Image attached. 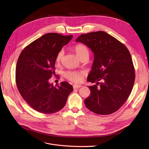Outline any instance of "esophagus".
<instances>
[{"mask_svg": "<svg viewBox=\"0 0 149 149\" xmlns=\"http://www.w3.org/2000/svg\"><path fill=\"white\" fill-rule=\"evenodd\" d=\"M81 86H82L81 85L74 84V85H73V88H80Z\"/></svg>", "mask_w": 149, "mask_h": 149, "instance_id": "esophagus-1", "label": "esophagus"}]
</instances>
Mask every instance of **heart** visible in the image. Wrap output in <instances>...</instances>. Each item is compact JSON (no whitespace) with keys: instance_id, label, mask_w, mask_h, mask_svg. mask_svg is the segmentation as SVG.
<instances>
[{"instance_id":"obj_1","label":"heart","mask_w":149,"mask_h":149,"mask_svg":"<svg viewBox=\"0 0 149 149\" xmlns=\"http://www.w3.org/2000/svg\"><path fill=\"white\" fill-rule=\"evenodd\" d=\"M74 49L80 58L83 57L89 56V52L87 47L83 44H77L75 45L74 47ZM63 54V50H61L57 53L56 56V61L57 62H60L62 61ZM84 75V74L83 72L80 71H67L64 73V76L68 80L77 83L82 81Z\"/></svg>"}]
</instances>
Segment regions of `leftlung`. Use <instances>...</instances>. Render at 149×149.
<instances>
[{"instance_id":"obj_1","label":"left lung","mask_w":149,"mask_h":149,"mask_svg":"<svg viewBox=\"0 0 149 149\" xmlns=\"http://www.w3.org/2000/svg\"><path fill=\"white\" fill-rule=\"evenodd\" d=\"M90 48L94 61L87 80L91 95L84 100L86 107L101 115L112 114L130 96L135 81L131 54L126 46L103 31L81 34L75 40Z\"/></svg>"}]
</instances>
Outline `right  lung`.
<instances>
[{"mask_svg":"<svg viewBox=\"0 0 149 149\" xmlns=\"http://www.w3.org/2000/svg\"><path fill=\"white\" fill-rule=\"evenodd\" d=\"M72 37L57 33L45 34L27 45L18 57L15 70L18 90L27 104L39 113L60 111L73 91L66 81L56 87L49 83L54 73L57 53Z\"/></svg>","mask_w":149,"mask_h":149,"instance_id":"add662e5","label":"right lung"}]
</instances>
